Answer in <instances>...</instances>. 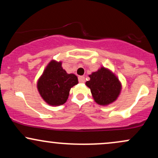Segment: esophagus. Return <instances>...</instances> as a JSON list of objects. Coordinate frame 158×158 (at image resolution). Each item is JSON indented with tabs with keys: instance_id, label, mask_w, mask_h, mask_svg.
Returning a JSON list of instances; mask_svg holds the SVG:
<instances>
[{
	"instance_id": "obj_1",
	"label": "esophagus",
	"mask_w": 158,
	"mask_h": 158,
	"mask_svg": "<svg viewBox=\"0 0 158 158\" xmlns=\"http://www.w3.org/2000/svg\"><path fill=\"white\" fill-rule=\"evenodd\" d=\"M85 77L81 76V77H79V81L80 83H84L85 82Z\"/></svg>"
}]
</instances>
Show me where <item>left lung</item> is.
Wrapping results in <instances>:
<instances>
[{"label": "left lung", "mask_w": 158, "mask_h": 158, "mask_svg": "<svg viewBox=\"0 0 158 158\" xmlns=\"http://www.w3.org/2000/svg\"><path fill=\"white\" fill-rule=\"evenodd\" d=\"M85 85L90 89L94 101L99 106H106L115 102L122 90L118 77L110 69L101 67L89 75Z\"/></svg>", "instance_id": "1"}]
</instances>
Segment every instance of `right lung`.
Instances as JSON below:
<instances>
[{
  "label": "right lung",
  "mask_w": 158,
  "mask_h": 158,
  "mask_svg": "<svg viewBox=\"0 0 158 158\" xmlns=\"http://www.w3.org/2000/svg\"><path fill=\"white\" fill-rule=\"evenodd\" d=\"M62 62L51 60L37 81L38 91L49 106H59L68 100L70 88L79 83L75 74L68 73Z\"/></svg>",
  "instance_id": "right-lung-1"
}]
</instances>
